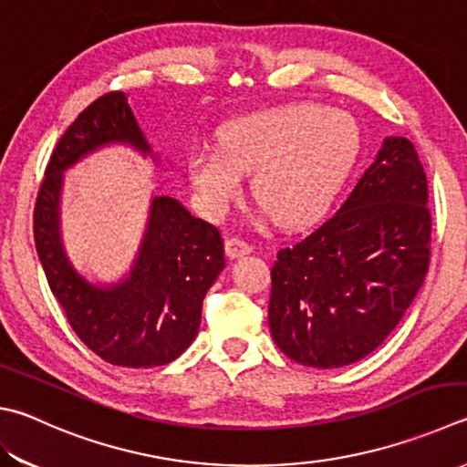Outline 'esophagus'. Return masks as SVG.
<instances>
[{
  "mask_svg": "<svg viewBox=\"0 0 467 467\" xmlns=\"http://www.w3.org/2000/svg\"><path fill=\"white\" fill-rule=\"evenodd\" d=\"M252 250H254V245L240 240V237H227L225 252L230 258H242V256H245V254H250Z\"/></svg>",
  "mask_w": 467,
  "mask_h": 467,
  "instance_id": "1",
  "label": "esophagus"
}]
</instances>
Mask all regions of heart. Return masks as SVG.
Masks as SVG:
<instances>
[{
    "label": "heart",
    "mask_w": 467,
    "mask_h": 467,
    "mask_svg": "<svg viewBox=\"0 0 467 467\" xmlns=\"http://www.w3.org/2000/svg\"><path fill=\"white\" fill-rule=\"evenodd\" d=\"M359 148L362 131L349 113L286 105L230 121L219 131V150L192 154L189 172L213 217L242 195V174L252 172L254 199L280 225L295 227L331 205Z\"/></svg>",
    "instance_id": "b5f03b06"
}]
</instances>
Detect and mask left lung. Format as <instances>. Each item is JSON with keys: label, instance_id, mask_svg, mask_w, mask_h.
Listing matches in <instances>:
<instances>
[{"label": "left lung", "instance_id": "8db88e82", "mask_svg": "<svg viewBox=\"0 0 467 467\" xmlns=\"http://www.w3.org/2000/svg\"><path fill=\"white\" fill-rule=\"evenodd\" d=\"M427 174L407 138H386L337 213L270 270V333L296 364L341 368L380 346L431 260Z\"/></svg>", "mask_w": 467, "mask_h": 467}]
</instances>
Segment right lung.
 <instances>
[{
	"instance_id": "obj_1",
	"label": "right lung",
	"mask_w": 467,
	"mask_h": 467,
	"mask_svg": "<svg viewBox=\"0 0 467 467\" xmlns=\"http://www.w3.org/2000/svg\"><path fill=\"white\" fill-rule=\"evenodd\" d=\"M109 142L150 154L121 91L95 99L60 136L38 189L34 242L52 295L87 348L113 366H164L197 337L203 298L225 268L223 240L215 225L192 217L177 199L154 197L124 283L101 288L78 276L60 242L63 171Z\"/></svg>"
}]
</instances>
